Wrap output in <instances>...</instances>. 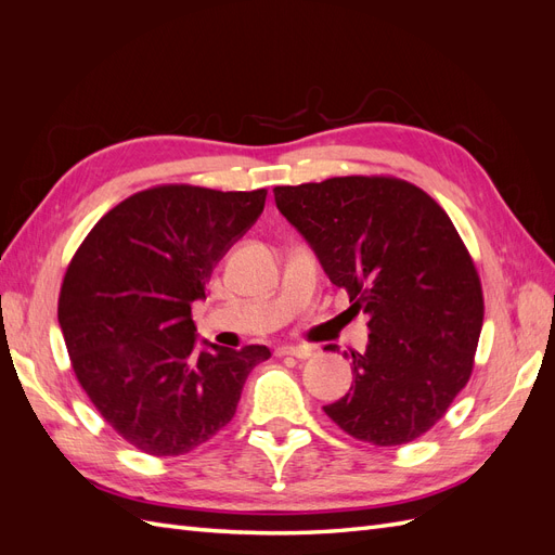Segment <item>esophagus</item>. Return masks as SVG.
I'll use <instances>...</instances> for the list:
<instances>
[{"mask_svg":"<svg viewBox=\"0 0 555 555\" xmlns=\"http://www.w3.org/2000/svg\"><path fill=\"white\" fill-rule=\"evenodd\" d=\"M314 349L310 345H284L275 349V357H296V359H310Z\"/></svg>","mask_w":555,"mask_h":555,"instance_id":"obj_1","label":"esophagus"}]
</instances>
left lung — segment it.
I'll use <instances>...</instances> for the list:
<instances>
[{"mask_svg": "<svg viewBox=\"0 0 555 555\" xmlns=\"http://www.w3.org/2000/svg\"><path fill=\"white\" fill-rule=\"evenodd\" d=\"M328 280L363 310L349 393L324 412L354 440L398 447L447 414L473 375L483 292L473 257L438 201L393 176L275 188ZM347 357V354H345Z\"/></svg>", "mask_w": 555, "mask_h": 555, "instance_id": "8db88e82", "label": "left lung"}]
</instances>
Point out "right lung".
I'll list each match as a JSON object with an SVG mask.
<instances>
[{
	"mask_svg": "<svg viewBox=\"0 0 555 555\" xmlns=\"http://www.w3.org/2000/svg\"><path fill=\"white\" fill-rule=\"evenodd\" d=\"M266 190L157 184L111 208L66 268L57 319L82 391L122 440L182 456L236 414L271 349L198 351L192 304L212 268L257 222Z\"/></svg>",
	"mask_w": 555,
	"mask_h": 555,
	"instance_id": "1",
	"label": "right lung"
}]
</instances>
